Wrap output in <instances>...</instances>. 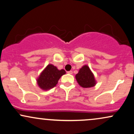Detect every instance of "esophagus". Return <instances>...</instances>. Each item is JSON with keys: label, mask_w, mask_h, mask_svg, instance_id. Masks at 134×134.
<instances>
[{"label": "esophagus", "mask_w": 134, "mask_h": 134, "mask_svg": "<svg viewBox=\"0 0 134 134\" xmlns=\"http://www.w3.org/2000/svg\"><path fill=\"white\" fill-rule=\"evenodd\" d=\"M72 71H68V72H67V74H72Z\"/></svg>", "instance_id": "esophagus-1"}]
</instances>
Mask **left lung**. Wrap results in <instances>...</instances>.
I'll return each mask as SVG.
<instances>
[{"label": "left lung", "instance_id": "obj_1", "mask_svg": "<svg viewBox=\"0 0 134 134\" xmlns=\"http://www.w3.org/2000/svg\"><path fill=\"white\" fill-rule=\"evenodd\" d=\"M75 79L79 85L83 88H91L96 84L94 74L87 65H84L80 69Z\"/></svg>", "mask_w": 134, "mask_h": 134}]
</instances>
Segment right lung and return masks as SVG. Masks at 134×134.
<instances>
[{"label": "right lung", "mask_w": 134, "mask_h": 134, "mask_svg": "<svg viewBox=\"0 0 134 134\" xmlns=\"http://www.w3.org/2000/svg\"><path fill=\"white\" fill-rule=\"evenodd\" d=\"M65 74L64 69L59 70L52 64H48L37 78V84L43 90H49L55 87L60 78Z\"/></svg>", "instance_id": "obj_1"}]
</instances>
